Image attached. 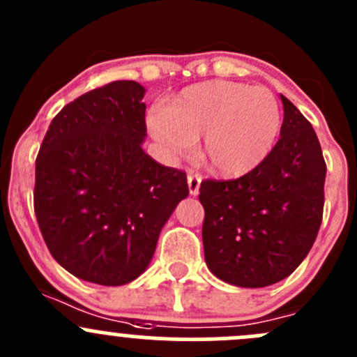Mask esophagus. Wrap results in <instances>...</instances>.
Here are the masks:
<instances>
[{
    "instance_id": "1",
    "label": "esophagus",
    "mask_w": 357,
    "mask_h": 357,
    "mask_svg": "<svg viewBox=\"0 0 357 357\" xmlns=\"http://www.w3.org/2000/svg\"><path fill=\"white\" fill-rule=\"evenodd\" d=\"M200 183L202 178L199 174H188V190H190V195H199V190H200Z\"/></svg>"
}]
</instances>
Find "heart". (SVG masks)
I'll return each mask as SVG.
<instances>
[{"mask_svg": "<svg viewBox=\"0 0 357 357\" xmlns=\"http://www.w3.org/2000/svg\"><path fill=\"white\" fill-rule=\"evenodd\" d=\"M282 128L275 95L262 86L211 81L183 89L167 110L149 115V129L165 153L185 157L204 136V158L222 176L254 171L273 152Z\"/></svg>", "mask_w": 357, "mask_h": 357, "instance_id": "heart-1", "label": "heart"}]
</instances>
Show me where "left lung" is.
I'll return each mask as SVG.
<instances>
[{
    "label": "left lung",
    "mask_w": 357,
    "mask_h": 357,
    "mask_svg": "<svg viewBox=\"0 0 357 357\" xmlns=\"http://www.w3.org/2000/svg\"><path fill=\"white\" fill-rule=\"evenodd\" d=\"M283 124L273 152L231 181L200 185L207 268L222 282L261 289L290 276L323 219L326 164L311 122L280 95Z\"/></svg>",
    "instance_id": "left-lung-1"
}]
</instances>
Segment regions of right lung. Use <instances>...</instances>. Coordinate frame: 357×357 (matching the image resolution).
<instances>
[{
    "mask_svg": "<svg viewBox=\"0 0 357 357\" xmlns=\"http://www.w3.org/2000/svg\"><path fill=\"white\" fill-rule=\"evenodd\" d=\"M146 89L114 81L79 96L50 124L36 158L34 211L53 259L105 287L138 278L176 205L186 174L157 164L146 138Z\"/></svg>",
    "mask_w": 357,
    "mask_h": 357,
    "instance_id": "obj_1",
    "label": "right lung"
}]
</instances>
